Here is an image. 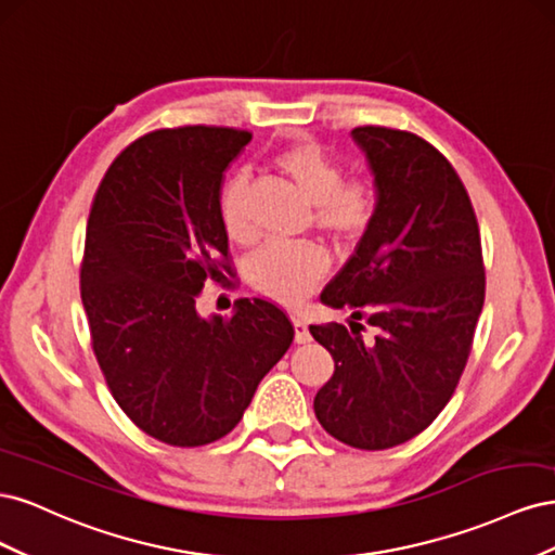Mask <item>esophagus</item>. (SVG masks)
<instances>
[{
	"label": "esophagus",
	"instance_id": "34e87169",
	"mask_svg": "<svg viewBox=\"0 0 555 555\" xmlns=\"http://www.w3.org/2000/svg\"><path fill=\"white\" fill-rule=\"evenodd\" d=\"M292 324H294V340H296L298 345L310 343V331H308V324L304 322V319L292 317Z\"/></svg>",
	"mask_w": 555,
	"mask_h": 555
}]
</instances>
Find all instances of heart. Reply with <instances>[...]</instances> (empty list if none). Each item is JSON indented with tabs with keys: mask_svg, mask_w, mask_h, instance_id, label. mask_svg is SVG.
Here are the masks:
<instances>
[{
	"mask_svg": "<svg viewBox=\"0 0 555 555\" xmlns=\"http://www.w3.org/2000/svg\"><path fill=\"white\" fill-rule=\"evenodd\" d=\"M273 166L314 206L317 224L340 238H354L373 220V192L363 182H343V166L326 150L298 139L273 155ZM220 217L231 241L249 238L245 178L233 176L220 194ZM328 271V255L314 243H271L249 263L251 287L280 304H298Z\"/></svg>",
	"mask_w": 555,
	"mask_h": 555,
	"instance_id": "heart-1",
	"label": "heart"
}]
</instances>
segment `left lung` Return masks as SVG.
Listing matches in <instances>:
<instances>
[{"label":"left lung","instance_id":"obj_1","mask_svg":"<svg viewBox=\"0 0 555 555\" xmlns=\"http://www.w3.org/2000/svg\"><path fill=\"white\" fill-rule=\"evenodd\" d=\"M351 139L375 178V210L354 255L322 294L363 324L310 326L335 361L314 396L328 435L389 449L433 424L463 375L483 308L477 217L453 166L416 133L357 127Z\"/></svg>","mask_w":555,"mask_h":555}]
</instances>
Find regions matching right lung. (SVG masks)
Wrapping results in <instances>:
<instances>
[{
  "label": "right lung",
  "mask_w": 555,
  "mask_h": 555,
  "mask_svg": "<svg viewBox=\"0 0 555 555\" xmlns=\"http://www.w3.org/2000/svg\"><path fill=\"white\" fill-rule=\"evenodd\" d=\"M251 141L229 127L145 133L122 150L92 201L80 298L117 405L150 438L201 447L236 428L294 326L268 300L201 317L206 280H227L220 217L227 166Z\"/></svg>",
  "instance_id": "obj_1"
}]
</instances>
